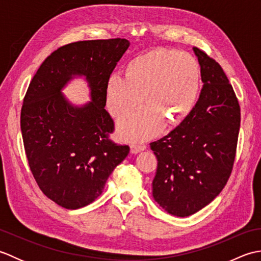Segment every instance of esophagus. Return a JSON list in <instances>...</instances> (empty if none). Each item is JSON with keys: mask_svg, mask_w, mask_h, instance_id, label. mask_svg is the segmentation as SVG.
I'll return each instance as SVG.
<instances>
[{"mask_svg": "<svg viewBox=\"0 0 261 261\" xmlns=\"http://www.w3.org/2000/svg\"><path fill=\"white\" fill-rule=\"evenodd\" d=\"M146 149V147L145 146H140V145H131V147H130V150H131V152L132 153H138V152H140V151H142V150H145Z\"/></svg>", "mask_w": 261, "mask_h": 261, "instance_id": "esophagus-1", "label": "esophagus"}]
</instances>
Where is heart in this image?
<instances>
[{
    "instance_id": "heart-1",
    "label": "heart",
    "mask_w": 261,
    "mask_h": 261,
    "mask_svg": "<svg viewBox=\"0 0 261 261\" xmlns=\"http://www.w3.org/2000/svg\"><path fill=\"white\" fill-rule=\"evenodd\" d=\"M201 69L190 54L175 49H152L132 58L125 75L112 73L107 82V108L120 118L143 99L146 107L122 119L120 136L125 140H145L165 125L178 123L190 115L197 102Z\"/></svg>"
}]
</instances>
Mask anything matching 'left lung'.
I'll use <instances>...</instances> for the list:
<instances>
[{
  "label": "left lung",
  "instance_id": "1",
  "mask_svg": "<svg viewBox=\"0 0 261 261\" xmlns=\"http://www.w3.org/2000/svg\"><path fill=\"white\" fill-rule=\"evenodd\" d=\"M203 87L190 115L150 143L158 160L152 196L166 212L185 218L206 206L223 190L233 167L240 107L222 67L193 47Z\"/></svg>",
  "mask_w": 261,
  "mask_h": 261
}]
</instances>
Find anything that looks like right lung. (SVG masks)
Returning a JSON list of instances; mask_svg holds the SVG:
<instances>
[{"label":"right lung","instance_id":"1","mask_svg":"<svg viewBox=\"0 0 261 261\" xmlns=\"http://www.w3.org/2000/svg\"><path fill=\"white\" fill-rule=\"evenodd\" d=\"M126 39L86 40L58 48L37 70L21 110V132L39 188L62 207L76 210L95 201L129 146L109 139L113 120L104 109L107 82L129 48ZM84 76L91 102L77 107L61 90Z\"/></svg>","mask_w":261,"mask_h":261}]
</instances>
